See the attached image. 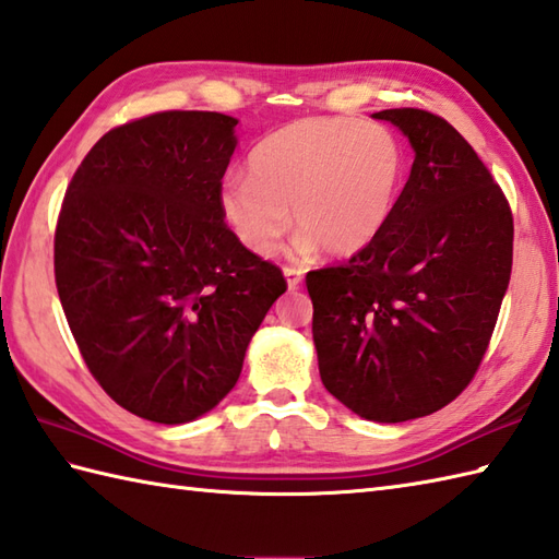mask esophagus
Returning a JSON list of instances; mask_svg holds the SVG:
<instances>
[{
	"mask_svg": "<svg viewBox=\"0 0 559 559\" xmlns=\"http://www.w3.org/2000/svg\"><path fill=\"white\" fill-rule=\"evenodd\" d=\"M284 277H287V287L289 289H299V284L304 282V270H299V267H284Z\"/></svg>",
	"mask_w": 559,
	"mask_h": 559,
	"instance_id": "esophagus-1",
	"label": "esophagus"
}]
</instances>
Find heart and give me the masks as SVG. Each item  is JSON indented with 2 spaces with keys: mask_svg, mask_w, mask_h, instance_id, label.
I'll return each mask as SVG.
<instances>
[{
  "mask_svg": "<svg viewBox=\"0 0 559 559\" xmlns=\"http://www.w3.org/2000/svg\"><path fill=\"white\" fill-rule=\"evenodd\" d=\"M251 177L219 183L222 219L248 251L272 255L292 225L296 248L352 258L388 229L406 181V151L382 123L308 117L267 133L248 157Z\"/></svg>",
  "mask_w": 559,
  "mask_h": 559,
  "instance_id": "heart-1",
  "label": "heart"
}]
</instances>
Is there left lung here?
I'll list each match as a JSON object with an SVG mask.
<instances>
[{
    "label": "left lung",
    "mask_w": 559,
    "mask_h": 559,
    "mask_svg": "<svg viewBox=\"0 0 559 559\" xmlns=\"http://www.w3.org/2000/svg\"><path fill=\"white\" fill-rule=\"evenodd\" d=\"M414 147L388 229L349 263L313 270L320 380L354 414L402 424L448 406L476 376L512 275V210L452 123L376 111Z\"/></svg>",
    "instance_id": "left-lung-1"
}]
</instances>
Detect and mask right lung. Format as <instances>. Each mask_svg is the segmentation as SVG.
Segmentation results:
<instances>
[{
	"label": "right lung",
	"mask_w": 559,
	"mask_h": 559,
	"mask_svg": "<svg viewBox=\"0 0 559 559\" xmlns=\"http://www.w3.org/2000/svg\"><path fill=\"white\" fill-rule=\"evenodd\" d=\"M237 123L157 111L111 129L59 213L55 280L83 361L111 400L155 424H189L225 400L287 292L282 270L219 215Z\"/></svg>",
	"instance_id": "right-lung-1"
}]
</instances>
